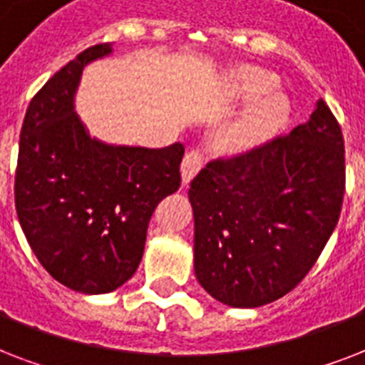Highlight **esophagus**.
Returning a JSON list of instances; mask_svg holds the SVG:
<instances>
[{"label":"esophagus","mask_w":365,"mask_h":365,"mask_svg":"<svg viewBox=\"0 0 365 365\" xmlns=\"http://www.w3.org/2000/svg\"><path fill=\"white\" fill-rule=\"evenodd\" d=\"M202 165H205V159H202V153H200V151H197V149L189 151V153L183 157V160H182L183 185H187V183L191 182V180H193L197 174H199V170L202 168Z\"/></svg>","instance_id":"34e87169"}]
</instances>
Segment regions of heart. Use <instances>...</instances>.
Here are the masks:
<instances>
[{
    "instance_id": "1",
    "label": "heart",
    "mask_w": 365,
    "mask_h": 365,
    "mask_svg": "<svg viewBox=\"0 0 365 365\" xmlns=\"http://www.w3.org/2000/svg\"><path fill=\"white\" fill-rule=\"evenodd\" d=\"M278 85V77L259 68H242L233 76L231 91L237 98L255 100L239 121L223 132V145L244 151L265 142L282 130L289 119V100L284 93L270 91Z\"/></svg>"
}]
</instances>
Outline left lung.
<instances>
[{
  "label": "left lung",
  "instance_id": "left-lung-1",
  "mask_svg": "<svg viewBox=\"0 0 365 365\" xmlns=\"http://www.w3.org/2000/svg\"><path fill=\"white\" fill-rule=\"evenodd\" d=\"M345 143L324 100L305 125L197 174L195 274L229 307L280 299L317 263L339 222Z\"/></svg>",
  "mask_w": 365,
  "mask_h": 365
}]
</instances>
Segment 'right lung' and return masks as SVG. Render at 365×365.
Masks as SVG:
<instances>
[{
	"label": "right lung",
	"instance_id": "right-lung-1",
	"mask_svg": "<svg viewBox=\"0 0 365 365\" xmlns=\"http://www.w3.org/2000/svg\"><path fill=\"white\" fill-rule=\"evenodd\" d=\"M111 54L88 47L54 73L26 110L14 174L20 227L54 280L108 294L136 272L151 214L176 193L182 143L163 149L91 138L76 113L83 68Z\"/></svg>",
	"mask_w": 365,
	"mask_h": 365
}]
</instances>
